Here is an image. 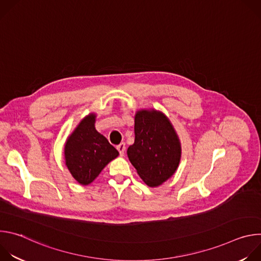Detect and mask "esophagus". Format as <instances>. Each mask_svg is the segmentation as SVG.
Here are the masks:
<instances>
[{"label": "esophagus", "instance_id": "34e87169", "mask_svg": "<svg viewBox=\"0 0 261 261\" xmlns=\"http://www.w3.org/2000/svg\"><path fill=\"white\" fill-rule=\"evenodd\" d=\"M117 148H118V151H119L120 155L123 157L124 154H125V151H126V144H125L124 142H122V143H120V144L117 146Z\"/></svg>", "mask_w": 261, "mask_h": 261}]
</instances>
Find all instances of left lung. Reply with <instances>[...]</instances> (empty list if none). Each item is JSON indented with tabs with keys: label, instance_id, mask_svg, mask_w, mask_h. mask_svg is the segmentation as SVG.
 Returning a JSON list of instances; mask_svg holds the SVG:
<instances>
[{
	"label": "left lung",
	"instance_id": "left-lung-1",
	"mask_svg": "<svg viewBox=\"0 0 261 261\" xmlns=\"http://www.w3.org/2000/svg\"><path fill=\"white\" fill-rule=\"evenodd\" d=\"M134 143L128 158L142 180L150 187L168 179L180 159V144L168 119L156 110H140L135 115Z\"/></svg>",
	"mask_w": 261,
	"mask_h": 261
}]
</instances>
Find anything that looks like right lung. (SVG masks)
I'll return each instance as SVG.
<instances>
[{"label":"right lung","mask_w":261,"mask_h":261,"mask_svg":"<svg viewBox=\"0 0 261 261\" xmlns=\"http://www.w3.org/2000/svg\"><path fill=\"white\" fill-rule=\"evenodd\" d=\"M94 114L85 118L65 145L66 165L80 184H91L119 152L95 129Z\"/></svg>","instance_id":"1"}]
</instances>
